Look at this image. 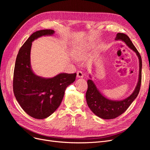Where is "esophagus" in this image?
<instances>
[{
    "label": "esophagus",
    "mask_w": 150,
    "mask_h": 150,
    "mask_svg": "<svg viewBox=\"0 0 150 150\" xmlns=\"http://www.w3.org/2000/svg\"><path fill=\"white\" fill-rule=\"evenodd\" d=\"M77 76H78V78H83V77L84 76L83 72L81 71H78V72H77Z\"/></svg>",
    "instance_id": "obj_1"
}]
</instances>
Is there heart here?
Segmentation results:
<instances>
[{
  "label": "heart",
  "mask_w": 150,
  "mask_h": 150,
  "mask_svg": "<svg viewBox=\"0 0 150 150\" xmlns=\"http://www.w3.org/2000/svg\"><path fill=\"white\" fill-rule=\"evenodd\" d=\"M73 56L77 59H80L82 57V53H81V51L80 50H76L73 52Z\"/></svg>",
  "instance_id": "1"
}]
</instances>
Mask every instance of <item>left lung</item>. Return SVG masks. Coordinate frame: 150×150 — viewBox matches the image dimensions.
Here are the masks:
<instances>
[{
    "label": "left lung",
    "mask_w": 150,
    "mask_h": 150,
    "mask_svg": "<svg viewBox=\"0 0 150 150\" xmlns=\"http://www.w3.org/2000/svg\"><path fill=\"white\" fill-rule=\"evenodd\" d=\"M115 39L121 40L125 42L127 46L137 54L139 62V78L133 93L129 97L121 101H112L105 98L99 92L93 81L91 79L88 80V90L86 93L88 105L95 115L104 120L114 119L122 115L137 98L142 83V60L138 50L134 47L128 36L123 33H117Z\"/></svg>",
    "instance_id": "left-lung-1"
}]
</instances>
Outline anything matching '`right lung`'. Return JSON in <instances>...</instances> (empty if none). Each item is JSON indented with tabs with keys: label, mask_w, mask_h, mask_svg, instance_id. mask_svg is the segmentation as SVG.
Here are the masks:
<instances>
[{
	"label": "right lung",
	"mask_w": 150,
	"mask_h": 150,
	"mask_svg": "<svg viewBox=\"0 0 150 150\" xmlns=\"http://www.w3.org/2000/svg\"><path fill=\"white\" fill-rule=\"evenodd\" d=\"M54 30L44 29L32 34L21 47L16 58L13 91L17 101L27 114L35 119H45L60 106L68 86L74 83L76 73H61L52 78L35 75L30 66L32 42Z\"/></svg>",
	"instance_id": "1"
}]
</instances>
